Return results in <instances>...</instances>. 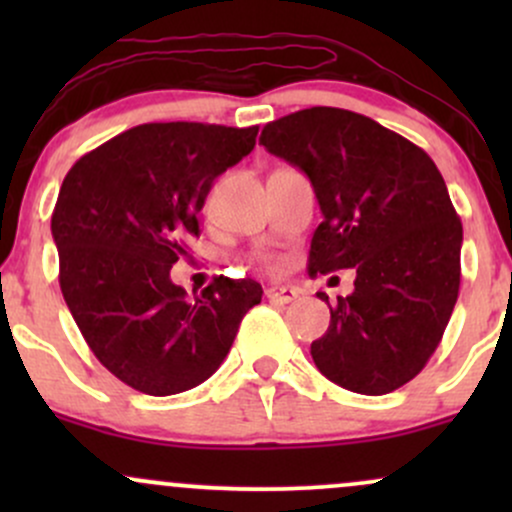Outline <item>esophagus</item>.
Returning a JSON list of instances; mask_svg holds the SVG:
<instances>
[{
    "mask_svg": "<svg viewBox=\"0 0 512 512\" xmlns=\"http://www.w3.org/2000/svg\"><path fill=\"white\" fill-rule=\"evenodd\" d=\"M298 296H301V291L293 289V286H269V289H267L269 301L279 303V305H286V303L296 301Z\"/></svg>",
    "mask_w": 512,
    "mask_h": 512,
    "instance_id": "esophagus-1",
    "label": "esophagus"
}]
</instances>
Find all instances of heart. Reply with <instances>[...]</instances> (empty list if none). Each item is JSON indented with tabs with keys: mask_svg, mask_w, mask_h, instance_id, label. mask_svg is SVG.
Masks as SVG:
<instances>
[{
	"mask_svg": "<svg viewBox=\"0 0 512 512\" xmlns=\"http://www.w3.org/2000/svg\"><path fill=\"white\" fill-rule=\"evenodd\" d=\"M269 262V267H276V260H267Z\"/></svg>",
	"mask_w": 512,
	"mask_h": 512,
	"instance_id": "1",
	"label": "heart"
}]
</instances>
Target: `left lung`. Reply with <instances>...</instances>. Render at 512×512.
I'll list each match as a JSON object with an SVG mask.
<instances>
[{
  "mask_svg": "<svg viewBox=\"0 0 512 512\" xmlns=\"http://www.w3.org/2000/svg\"><path fill=\"white\" fill-rule=\"evenodd\" d=\"M269 154L313 182L322 219L308 272L356 269L310 344L325 378L387 395L424 370L460 293L462 221L431 156L402 134L342 108H305L262 129Z\"/></svg>",
  "mask_w": 512,
  "mask_h": 512,
  "instance_id": "8db88e82",
  "label": "left lung"
}]
</instances>
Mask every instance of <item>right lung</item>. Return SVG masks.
I'll return each instance as SVG.
<instances>
[{
    "label": "right lung",
    "mask_w": 512,
    "mask_h": 512,
    "mask_svg": "<svg viewBox=\"0 0 512 512\" xmlns=\"http://www.w3.org/2000/svg\"><path fill=\"white\" fill-rule=\"evenodd\" d=\"M255 137L257 127L151 122L88 151L62 182L52 211L62 296L93 356L144 395L204 383L262 301L252 279L216 276L192 301L170 281L211 182Z\"/></svg>",
    "instance_id": "right-lung-1"
}]
</instances>
